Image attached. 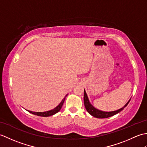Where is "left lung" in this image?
<instances>
[{
	"label": "left lung",
	"mask_w": 147,
	"mask_h": 147,
	"mask_svg": "<svg viewBox=\"0 0 147 147\" xmlns=\"http://www.w3.org/2000/svg\"><path fill=\"white\" fill-rule=\"evenodd\" d=\"M83 98H84V104H85V107L86 109L87 112H88L90 115H92L93 117H96V118H101V119L102 118H107V117L112 116V115L118 114L119 112H120L121 111H123V109L126 107L131 100V99L129 100L128 102H127L126 104L124 105V107H123L119 109H118V110H117V111H111V112H105V111H102L99 110V109H96L95 107H93L91 103H90L89 101L88 95H87L85 89H84V97H83Z\"/></svg>",
	"instance_id": "1"
}]
</instances>
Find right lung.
<instances>
[{
  "mask_svg": "<svg viewBox=\"0 0 147 147\" xmlns=\"http://www.w3.org/2000/svg\"><path fill=\"white\" fill-rule=\"evenodd\" d=\"M67 95V94L65 96V97L62 99L61 102L57 106V107H55L54 109H52V110H51V111H46V112H33V111H28V110L27 111L29 112H30V113L36 115H38V116H42V117L51 116V115H53L55 114L56 113H57V112L61 110L62 107V105H63L64 102L65 97H66Z\"/></svg>",
  "mask_w": 147,
  "mask_h": 147,
  "instance_id": "obj_1",
  "label": "right lung"
}]
</instances>
